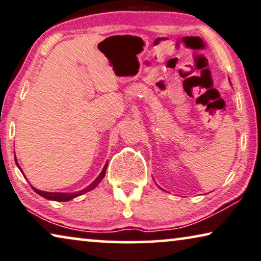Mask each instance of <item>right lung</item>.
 I'll use <instances>...</instances> for the list:
<instances>
[{"label":"right lung","mask_w":261,"mask_h":261,"mask_svg":"<svg viewBox=\"0 0 261 261\" xmlns=\"http://www.w3.org/2000/svg\"><path fill=\"white\" fill-rule=\"evenodd\" d=\"M15 162H16L17 167L20 168V166H18L16 159H15ZM107 166H108V162H106L105 167H103V169H102V172L100 173V175L97 176L96 179L94 180L93 182L90 184L88 187L84 188V190H82V191L76 192V193H54V192H44V191L36 190L35 187H33V190L35 191L37 194L41 195V196H43V198H46V199H48V200H54V201H60V202H61V201H69V200L76 198V196H80V195H82V194L87 193V192L94 190V188H95V187L97 186V185H99V184L101 182V180H102L103 177H105V175H106V169H107ZM20 171L22 172L21 168H20Z\"/></svg>","instance_id":"1"}]
</instances>
